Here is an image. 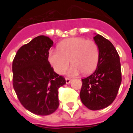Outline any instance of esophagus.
Returning a JSON list of instances; mask_svg holds the SVG:
<instances>
[{
  "label": "esophagus",
  "mask_w": 133,
  "mask_h": 133,
  "mask_svg": "<svg viewBox=\"0 0 133 133\" xmlns=\"http://www.w3.org/2000/svg\"><path fill=\"white\" fill-rule=\"evenodd\" d=\"M65 80H66V84H69V83L71 82V79H70V78H66Z\"/></svg>",
  "instance_id": "34e87169"
}]
</instances>
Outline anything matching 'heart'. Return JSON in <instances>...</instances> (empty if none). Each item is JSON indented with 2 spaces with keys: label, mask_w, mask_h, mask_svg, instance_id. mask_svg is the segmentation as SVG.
<instances>
[{
  "label": "heart",
  "mask_w": 133,
  "mask_h": 133,
  "mask_svg": "<svg viewBox=\"0 0 133 133\" xmlns=\"http://www.w3.org/2000/svg\"><path fill=\"white\" fill-rule=\"evenodd\" d=\"M98 56V47L94 41L75 37L62 41L58 49H50L48 59L55 72L59 75L67 69L70 60L72 65L66 75L77 77L81 72L84 75L91 73L97 66Z\"/></svg>",
  "instance_id": "heart-1"
}]
</instances>
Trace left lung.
<instances>
[{
  "label": "left lung",
  "instance_id": "left-lung-1",
  "mask_svg": "<svg viewBox=\"0 0 133 133\" xmlns=\"http://www.w3.org/2000/svg\"><path fill=\"white\" fill-rule=\"evenodd\" d=\"M93 38L99 50L98 63L95 72L82 79L80 97L84 106L97 110L114 101L122 78L119 55L113 44L98 34Z\"/></svg>",
  "mask_w": 133,
  "mask_h": 133
}]
</instances>
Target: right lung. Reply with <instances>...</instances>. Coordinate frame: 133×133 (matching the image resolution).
<instances>
[{
    "label": "right lung",
    "instance_id": "obj_1",
    "mask_svg": "<svg viewBox=\"0 0 133 133\" xmlns=\"http://www.w3.org/2000/svg\"><path fill=\"white\" fill-rule=\"evenodd\" d=\"M52 45L48 36H36L18 49L12 63L16 95L23 106L35 115L53 113L59 105L58 88L66 84L48 61Z\"/></svg>",
    "mask_w": 133,
    "mask_h": 133
}]
</instances>
